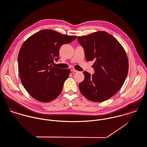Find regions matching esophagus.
Masks as SVG:
<instances>
[{
	"label": "esophagus",
	"instance_id": "esophagus-1",
	"mask_svg": "<svg viewBox=\"0 0 147 147\" xmlns=\"http://www.w3.org/2000/svg\"><path fill=\"white\" fill-rule=\"evenodd\" d=\"M70 69H71V71L72 72H78V71L76 70L74 67H71V68H70Z\"/></svg>",
	"mask_w": 147,
	"mask_h": 147
}]
</instances>
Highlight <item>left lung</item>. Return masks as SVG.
<instances>
[{
    "label": "left lung",
    "instance_id": "1",
    "mask_svg": "<svg viewBox=\"0 0 147 147\" xmlns=\"http://www.w3.org/2000/svg\"><path fill=\"white\" fill-rule=\"evenodd\" d=\"M78 39L86 60H95L93 75L83 72L84 79L79 85L80 92L90 101H105L120 90L127 78L129 64L126 52L117 40L105 31L78 36Z\"/></svg>",
    "mask_w": 147,
    "mask_h": 147
}]
</instances>
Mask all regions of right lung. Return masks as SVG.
<instances>
[{"label": "right lung", "instance_id": "add662e5", "mask_svg": "<svg viewBox=\"0 0 147 147\" xmlns=\"http://www.w3.org/2000/svg\"><path fill=\"white\" fill-rule=\"evenodd\" d=\"M75 35H65L51 30H43L29 37L18 55L19 77L28 93L35 100L49 102L61 93L71 70L53 67L59 49L72 42Z\"/></svg>", "mask_w": 147, "mask_h": 147}]
</instances>
